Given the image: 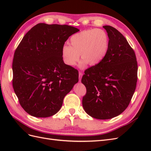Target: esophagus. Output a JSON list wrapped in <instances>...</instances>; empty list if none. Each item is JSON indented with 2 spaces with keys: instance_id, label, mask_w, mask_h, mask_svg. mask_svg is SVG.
I'll list each match as a JSON object with an SVG mask.
<instances>
[{
  "instance_id": "obj_1",
  "label": "esophagus",
  "mask_w": 151,
  "mask_h": 151,
  "mask_svg": "<svg viewBox=\"0 0 151 151\" xmlns=\"http://www.w3.org/2000/svg\"><path fill=\"white\" fill-rule=\"evenodd\" d=\"M83 73H82L81 72H79V81H81V78H82V77H83Z\"/></svg>"
}]
</instances>
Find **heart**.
I'll use <instances>...</instances> for the list:
<instances>
[{
  "mask_svg": "<svg viewBox=\"0 0 151 151\" xmlns=\"http://www.w3.org/2000/svg\"><path fill=\"white\" fill-rule=\"evenodd\" d=\"M70 45H63L62 49L63 60L66 65L74 66L79 59L83 60L80 67L87 63L95 65L101 62L107 53L109 38L107 33L101 29H89L82 31L70 39Z\"/></svg>",
  "mask_w": 151,
  "mask_h": 151,
  "instance_id": "heart-1",
  "label": "heart"
}]
</instances>
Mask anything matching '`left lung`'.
Masks as SVG:
<instances>
[{
	"label": "left lung",
	"mask_w": 151,
	"mask_h": 151,
	"mask_svg": "<svg viewBox=\"0 0 151 151\" xmlns=\"http://www.w3.org/2000/svg\"><path fill=\"white\" fill-rule=\"evenodd\" d=\"M109 47L103 60L84 72L81 82L86 88L84 111L99 120L111 119L125 111L137 81V62L134 50L116 29L104 26Z\"/></svg>",
	"instance_id": "left-lung-1"
}]
</instances>
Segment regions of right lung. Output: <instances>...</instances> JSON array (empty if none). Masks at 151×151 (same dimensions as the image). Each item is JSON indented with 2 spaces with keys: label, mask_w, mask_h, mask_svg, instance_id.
I'll list each match as a JSON object with an SVG mask.
<instances>
[{
  "label": "right lung",
  "mask_w": 151,
  "mask_h": 151,
  "mask_svg": "<svg viewBox=\"0 0 151 151\" xmlns=\"http://www.w3.org/2000/svg\"><path fill=\"white\" fill-rule=\"evenodd\" d=\"M79 31L68 25L39 23L18 45L12 62V86L21 106L30 115L46 118L56 114L78 83V71L63 62L62 49Z\"/></svg>",
  "instance_id": "1"
}]
</instances>
